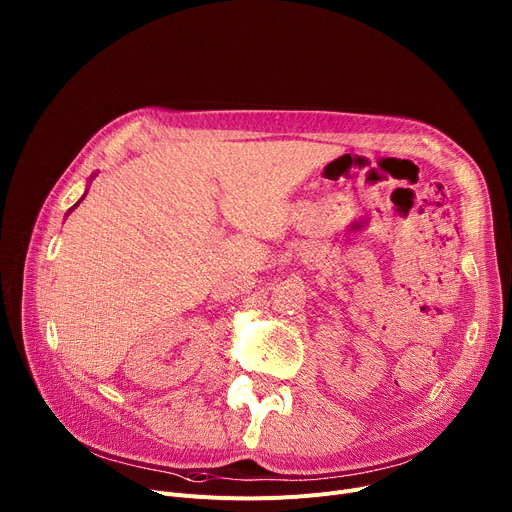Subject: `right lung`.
Masks as SVG:
<instances>
[{"label": "right lung", "mask_w": 512, "mask_h": 512, "mask_svg": "<svg viewBox=\"0 0 512 512\" xmlns=\"http://www.w3.org/2000/svg\"><path fill=\"white\" fill-rule=\"evenodd\" d=\"M94 177H96V173H94V175H91V179H94ZM77 204H79V202H77ZM77 204H75V206H77ZM75 206H73V208H75ZM73 208H71V210H73ZM71 210H69V212H71ZM69 212H67V214H69Z\"/></svg>", "instance_id": "1"}]
</instances>
